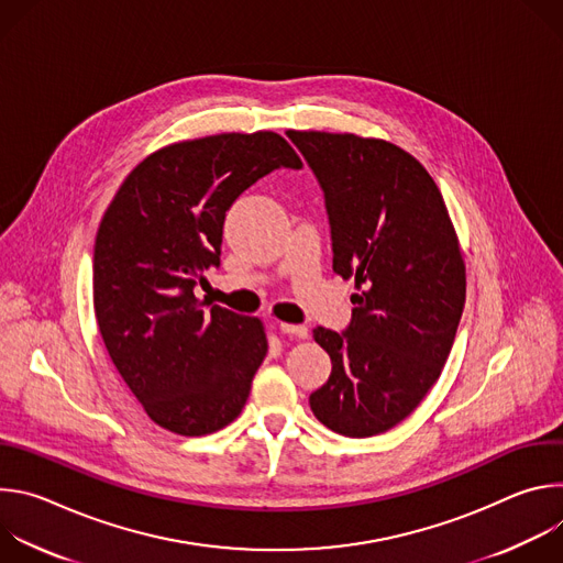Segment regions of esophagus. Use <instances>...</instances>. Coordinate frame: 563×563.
I'll return each mask as SVG.
<instances>
[{"instance_id":"obj_1","label":"esophagus","mask_w":563,"mask_h":563,"mask_svg":"<svg viewBox=\"0 0 563 563\" xmlns=\"http://www.w3.org/2000/svg\"><path fill=\"white\" fill-rule=\"evenodd\" d=\"M280 332L287 336H296V339H307L309 330L305 325H291V323H280Z\"/></svg>"}]
</instances>
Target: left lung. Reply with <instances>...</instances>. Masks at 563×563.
Segmentation results:
<instances>
[{"label":"left lung","instance_id":"1","mask_svg":"<svg viewBox=\"0 0 563 563\" xmlns=\"http://www.w3.org/2000/svg\"><path fill=\"white\" fill-rule=\"evenodd\" d=\"M320 187L334 272L354 278L345 334L313 330L332 358L309 396L343 437L383 434L439 380L465 305V263L443 196L415 155L356 133L289 131Z\"/></svg>","mask_w":563,"mask_h":563}]
</instances>
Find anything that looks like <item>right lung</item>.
Wrapping results in <instances>:
<instances>
[{
    "instance_id": "1",
    "label": "right lung",
    "mask_w": 563,
    "mask_h": 563,
    "mask_svg": "<svg viewBox=\"0 0 563 563\" xmlns=\"http://www.w3.org/2000/svg\"><path fill=\"white\" fill-rule=\"evenodd\" d=\"M300 169L274 131L218 133L146 155L113 196L93 252V307L107 352L146 417L205 437L243 412L267 354L261 318L202 309L194 287L220 265L231 202L274 169Z\"/></svg>"
}]
</instances>
